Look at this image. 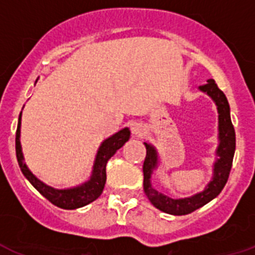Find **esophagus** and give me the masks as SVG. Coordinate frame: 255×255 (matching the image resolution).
<instances>
[{
    "label": "esophagus",
    "instance_id": "34e87169",
    "mask_svg": "<svg viewBox=\"0 0 255 255\" xmlns=\"http://www.w3.org/2000/svg\"><path fill=\"white\" fill-rule=\"evenodd\" d=\"M131 132L133 136H141L145 132V127L141 123H133L131 127Z\"/></svg>",
    "mask_w": 255,
    "mask_h": 255
}]
</instances>
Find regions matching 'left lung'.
I'll list each match as a JSON object with an SVG mask.
<instances>
[{
  "label": "left lung",
  "instance_id": "obj_1",
  "mask_svg": "<svg viewBox=\"0 0 255 255\" xmlns=\"http://www.w3.org/2000/svg\"><path fill=\"white\" fill-rule=\"evenodd\" d=\"M201 92L206 93L215 102L218 109V140L219 144L217 147V159L213 166V177L207 183L205 189L200 193H196L185 198H171L170 196L160 193L151 184L153 171L157 170L159 164V155L155 149L149 142H144L146 147V157L144 160V192L154 207L171 215H187L192 211L200 209L207 202L214 200L226 185L230 171L232 167L233 155L236 149V134L232 126L230 113V104L223 92L220 91L213 79L207 80V84L198 88Z\"/></svg>",
  "mask_w": 255,
  "mask_h": 255
}]
</instances>
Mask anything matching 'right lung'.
<instances>
[{
	"mask_svg": "<svg viewBox=\"0 0 255 255\" xmlns=\"http://www.w3.org/2000/svg\"><path fill=\"white\" fill-rule=\"evenodd\" d=\"M20 124H22V113L19 115L18 128H16V137H15V150H16V159H18L19 167L25 179L36 188V189L42 194V196L49 200L53 205L66 209V210H74L79 209L85 205L91 204L98 197L101 196L104 190L105 183H106V163L110 159L117 150H119L131 136V132L128 128H123L119 132L114 133L113 136L102 141V144L98 147L97 154H96L95 163L92 168L91 177L87 181H84L80 185L72 188H66V189H57L48 184L42 183L40 179L32 174L31 170L27 167L23 157L22 145H20Z\"/></svg>",
	"mask_w": 255,
	"mask_h": 255,
	"instance_id": "1",
	"label": "right lung"
}]
</instances>
